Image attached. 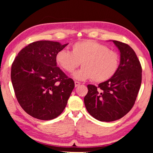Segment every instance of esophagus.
I'll return each instance as SVG.
<instances>
[{
  "mask_svg": "<svg viewBox=\"0 0 153 153\" xmlns=\"http://www.w3.org/2000/svg\"><path fill=\"white\" fill-rule=\"evenodd\" d=\"M80 84H80L79 82H76V81L75 82V86H76V87H78Z\"/></svg>",
  "mask_w": 153,
  "mask_h": 153,
  "instance_id": "esophagus-1",
  "label": "esophagus"
}]
</instances>
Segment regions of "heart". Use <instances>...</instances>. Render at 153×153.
Listing matches in <instances>:
<instances>
[{"instance_id":"1","label":"heart","mask_w":153,"mask_h":153,"mask_svg":"<svg viewBox=\"0 0 153 153\" xmlns=\"http://www.w3.org/2000/svg\"><path fill=\"white\" fill-rule=\"evenodd\" d=\"M56 61L65 71L73 73L80 64L83 67L74 74L76 79H92L100 83L108 81L115 76L120 63L117 52L93 40H84L74 43L71 52L59 51Z\"/></svg>"}]
</instances>
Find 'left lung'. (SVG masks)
<instances>
[{"instance_id":"left-lung-1","label":"left lung","mask_w":153,"mask_h":153,"mask_svg":"<svg viewBox=\"0 0 153 153\" xmlns=\"http://www.w3.org/2000/svg\"><path fill=\"white\" fill-rule=\"evenodd\" d=\"M120 51V64L112 78L98 84L88 85L86 108L100 121L120 120L131 109L142 82V66L135 52L126 43L113 40Z\"/></svg>"}]
</instances>
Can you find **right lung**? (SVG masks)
Instances as JSON below:
<instances>
[{"mask_svg": "<svg viewBox=\"0 0 153 153\" xmlns=\"http://www.w3.org/2000/svg\"><path fill=\"white\" fill-rule=\"evenodd\" d=\"M67 45L37 41L21 50L13 62L11 77L15 97L33 117L53 120L66 107L75 84L56 66V55Z\"/></svg>", "mask_w": 153, "mask_h": 153, "instance_id": "add662e5", "label": "right lung"}]
</instances>
